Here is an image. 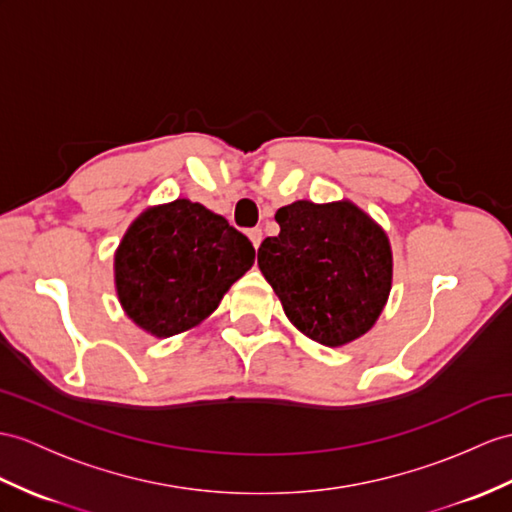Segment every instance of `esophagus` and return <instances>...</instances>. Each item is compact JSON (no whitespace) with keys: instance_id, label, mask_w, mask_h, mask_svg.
Wrapping results in <instances>:
<instances>
[{"instance_id":"esophagus-1","label":"esophagus","mask_w":512,"mask_h":512,"mask_svg":"<svg viewBox=\"0 0 512 512\" xmlns=\"http://www.w3.org/2000/svg\"><path fill=\"white\" fill-rule=\"evenodd\" d=\"M247 236H249V241H252V245L258 247L260 241H263V230H260V228H252V230L247 232Z\"/></svg>"}]
</instances>
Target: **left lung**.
I'll return each mask as SVG.
<instances>
[{
	"label": "left lung",
	"instance_id": "obj_1",
	"mask_svg": "<svg viewBox=\"0 0 512 512\" xmlns=\"http://www.w3.org/2000/svg\"><path fill=\"white\" fill-rule=\"evenodd\" d=\"M278 236L258 247V267L286 317L308 339L339 347L363 336L391 291L389 239L350 202H295L276 213Z\"/></svg>",
	"mask_w": 512,
	"mask_h": 512
}]
</instances>
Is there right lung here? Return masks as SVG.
<instances>
[{
    "mask_svg": "<svg viewBox=\"0 0 512 512\" xmlns=\"http://www.w3.org/2000/svg\"><path fill=\"white\" fill-rule=\"evenodd\" d=\"M256 249L221 215L189 199L136 219L115 256V280L128 317L154 336L197 326L254 265Z\"/></svg>",
    "mask_w": 512,
    "mask_h": 512,
    "instance_id": "1",
    "label": "right lung"
}]
</instances>
